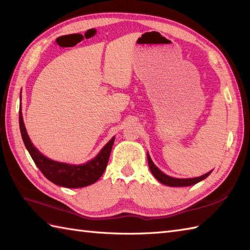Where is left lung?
Returning a JSON list of instances; mask_svg holds the SVG:
<instances>
[{
  "instance_id": "obj_1",
  "label": "left lung",
  "mask_w": 250,
  "mask_h": 250,
  "mask_svg": "<svg viewBox=\"0 0 250 250\" xmlns=\"http://www.w3.org/2000/svg\"><path fill=\"white\" fill-rule=\"evenodd\" d=\"M147 160H148V165H149L150 171L154 175L159 182H161L162 184H165L167 186H172V187H182V186H191L193 184L199 183L200 181L206 179L209 174L211 173V171L207 172L206 174L201 175V177L198 178H192V179H177V178H172L167 175L165 173L162 172L159 168L152 163V161L149 157V154L147 153Z\"/></svg>"
}]
</instances>
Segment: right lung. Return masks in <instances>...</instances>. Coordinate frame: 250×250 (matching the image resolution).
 <instances>
[{"label":"right lung","instance_id":"add662e5","mask_svg":"<svg viewBox=\"0 0 250 250\" xmlns=\"http://www.w3.org/2000/svg\"><path fill=\"white\" fill-rule=\"evenodd\" d=\"M19 123L22 139L24 141L27 150H28L39 169L52 183L67 188H81L93 184L94 182H97L102 177V174L107 167V164H108L114 138H112L105 145L103 149L100 151L98 156L93 160L89 161L88 163L83 165H70L49 160L48 158L44 157L32 145L28 134L26 132L21 109H20L19 112Z\"/></svg>","mask_w":250,"mask_h":250}]
</instances>
